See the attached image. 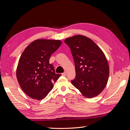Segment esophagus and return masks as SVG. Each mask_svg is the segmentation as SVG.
<instances>
[{
    "label": "esophagus",
    "instance_id": "obj_1",
    "mask_svg": "<svg viewBox=\"0 0 130 130\" xmlns=\"http://www.w3.org/2000/svg\"><path fill=\"white\" fill-rule=\"evenodd\" d=\"M62 75L63 76H67V73L66 72H64L62 74Z\"/></svg>",
    "mask_w": 130,
    "mask_h": 130
}]
</instances>
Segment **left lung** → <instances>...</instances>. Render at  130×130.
Wrapping results in <instances>:
<instances>
[{"mask_svg":"<svg viewBox=\"0 0 130 130\" xmlns=\"http://www.w3.org/2000/svg\"><path fill=\"white\" fill-rule=\"evenodd\" d=\"M75 66L76 77L72 84L82 95L91 98L102 92L107 84L108 63L104 52L91 39L77 35L66 38Z\"/></svg>","mask_w":130,"mask_h":130,"instance_id":"obj_1","label":"left lung"}]
</instances>
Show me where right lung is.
<instances>
[{
  "instance_id": "right-lung-1",
  "label": "right lung",
  "mask_w": 130,
  "mask_h": 130,
  "mask_svg": "<svg viewBox=\"0 0 130 130\" xmlns=\"http://www.w3.org/2000/svg\"><path fill=\"white\" fill-rule=\"evenodd\" d=\"M62 44L59 40L38 39L26 46L19 58L16 76L22 90L34 99L42 100L53 89L61 74L49 63L52 54Z\"/></svg>"
}]
</instances>
